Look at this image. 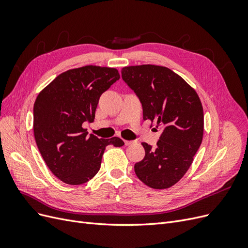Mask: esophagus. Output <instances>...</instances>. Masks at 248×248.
I'll return each instance as SVG.
<instances>
[{
    "label": "esophagus",
    "mask_w": 248,
    "mask_h": 248,
    "mask_svg": "<svg viewBox=\"0 0 248 248\" xmlns=\"http://www.w3.org/2000/svg\"><path fill=\"white\" fill-rule=\"evenodd\" d=\"M133 140H124V144H125V146H129V145H131V144H133Z\"/></svg>",
    "instance_id": "esophagus-1"
}]
</instances>
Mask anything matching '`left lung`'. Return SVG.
Here are the masks:
<instances>
[{
    "mask_svg": "<svg viewBox=\"0 0 248 248\" xmlns=\"http://www.w3.org/2000/svg\"><path fill=\"white\" fill-rule=\"evenodd\" d=\"M122 78L140 98L142 119L156 123L157 146L142 142L145 157L134 166L142 183L154 189L175 185L190 168L204 136V111L198 93L163 66L137 65L122 69Z\"/></svg>",
    "mask_w": 248,
    "mask_h": 248,
    "instance_id": "8db88e82",
    "label": "left lung"
}]
</instances>
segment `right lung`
<instances>
[{"label":"right lung","instance_id":"1","mask_svg":"<svg viewBox=\"0 0 248 248\" xmlns=\"http://www.w3.org/2000/svg\"><path fill=\"white\" fill-rule=\"evenodd\" d=\"M120 78L116 68L87 65L67 70L41 90L34 103L37 147L58 179L70 185L98 172L107 146L122 147L119 138L98 139L82 127L93 122L100 95Z\"/></svg>","mask_w":248,"mask_h":248}]
</instances>
